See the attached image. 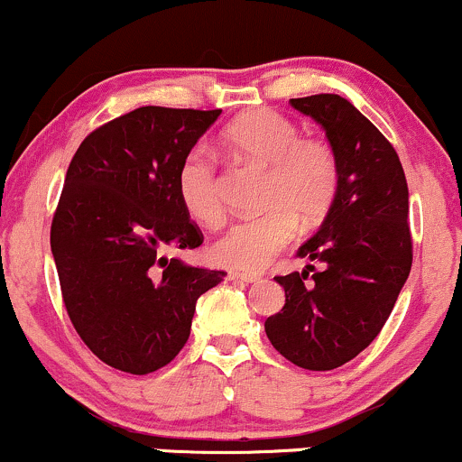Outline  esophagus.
<instances>
[{
  "label": "esophagus",
  "instance_id": "34e87169",
  "mask_svg": "<svg viewBox=\"0 0 462 462\" xmlns=\"http://www.w3.org/2000/svg\"><path fill=\"white\" fill-rule=\"evenodd\" d=\"M227 278L232 280V282H245V284H252V282H258V275H252V273H241V272H230Z\"/></svg>",
  "mask_w": 462,
  "mask_h": 462
}]
</instances>
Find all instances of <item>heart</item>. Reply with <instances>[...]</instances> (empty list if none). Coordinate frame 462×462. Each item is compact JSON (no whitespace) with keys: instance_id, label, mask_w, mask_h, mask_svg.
Here are the masks:
<instances>
[{"instance_id":"heart-1","label":"heart","mask_w":462,"mask_h":462,"mask_svg":"<svg viewBox=\"0 0 462 462\" xmlns=\"http://www.w3.org/2000/svg\"><path fill=\"white\" fill-rule=\"evenodd\" d=\"M236 161L267 171L261 215L227 227L210 247L215 263L236 272H263L298 232V217L315 224L332 206L338 187V162L332 147L317 139H300L293 121L273 110H252L232 121L221 134ZM176 190L193 221L213 227L224 219L221 180L208 152L193 147L180 162Z\"/></svg>"}]
</instances>
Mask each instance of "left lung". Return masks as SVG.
Wrapping results in <instances>:
<instances>
[{
    "instance_id": "obj_1",
    "label": "left lung",
    "mask_w": 462,
    "mask_h": 462,
    "mask_svg": "<svg viewBox=\"0 0 462 462\" xmlns=\"http://www.w3.org/2000/svg\"><path fill=\"white\" fill-rule=\"evenodd\" d=\"M326 132L338 162V187L319 230L298 256L321 272L280 275L284 309L264 321L272 346L310 371L356 358L378 337L412 264L408 184L383 132L341 95L291 99Z\"/></svg>"
}]
</instances>
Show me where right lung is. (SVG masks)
I'll list each match as a JSON object with an SVG mask.
<instances>
[{
  "instance_id": "add662e5",
  "label": "right lung",
  "mask_w": 462,
  "mask_h": 462,
  "mask_svg": "<svg viewBox=\"0 0 462 462\" xmlns=\"http://www.w3.org/2000/svg\"><path fill=\"white\" fill-rule=\"evenodd\" d=\"M219 115L143 106L91 132L67 169L51 221L62 300L88 349L125 374L171 363L199 295L226 278L169 256L204 241L176 173Z\"/></svg>"
}]
</instances>
